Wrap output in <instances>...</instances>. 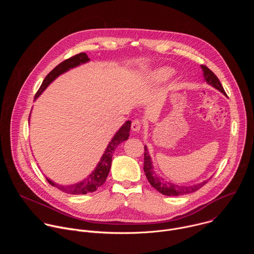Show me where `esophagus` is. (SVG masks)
I'll return each instance as SVG.
<instances>
[{
  "label": "esophagus",
  "instance_id": "34e87169",
  "mask_svg": "<svg viewBox=\"0 0 254 254\" xmlns=\"http://www.w3.org/2000/svg\"><path fill=\"white\" fill-rule=\"evenodd\" d=\"M131 129H132V131H135V132L140 131V129H141V123L138 120H134L131 123Z\"/></svg>",
  "mask_w": 254,
  "mask_h": 254
}]
</instances>
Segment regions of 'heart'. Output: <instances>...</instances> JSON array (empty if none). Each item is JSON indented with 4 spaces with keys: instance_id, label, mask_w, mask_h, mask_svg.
<instances>
[{
    "instance_id": "1",
    "label": "heart",
    "mask_w": 254,
    "mask_h": 254,
    "mask_svg": "<svg viewBox=\"0 0 254 254\" xmlns=\"http://www.w3.org/2000/svg\"><path fill=\"white\" fill-rule=\"evenodd\" d=\"M174 74V70L170 67L164 66V67H159L153 72H151V74L149 76L150 80L156 83H161L169 80Z\"/></svg>"
}]
</instances>
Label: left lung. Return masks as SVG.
I'll list each match as a JSON object with an SVG mask.
<instances>
[{
  "mask_svg": "<svg viewBox=\"0 0 254 254\" xmlns=\"http://www.w3.org/2000/svg\"><path fill=\"white\" fill-rule=\"evenodd\" d=\"M201 68L203 70V75H204V80L217 90H219L222 92L224 95H226L222 84L220 83L218 77H217L213 72L205 65H201ZM144 162H143V172L146 174V177L149 181V183L160 193L166 196H182L186 195L189 193L196 192L199 190L202 186H204L207 181H203L201 183L194 184V185H189V186H183V185H177L174 183L169 182V181H166L164 178L160 177L154 169L153 161L152 158L148 152L147 146H144Z\"/></svg>",
  "mask_w": 254,
  "mask_h": 254,
  "instance_id": "1",
  "label": "left lung"
}]
</instances>
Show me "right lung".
Here are the masks:
<instances>
[{
    "label": "right lung",
    "mask_w": 254,
    "mask_h": 254,
    "mask_svg": "<svg viewBox=\"0 0 254 254\" xmlns=\"http://www.w3.org/2000/svg\"><path fill=\"white\" fill-rule=\"evenodd\" d=\"M89 61H90V59L88 58L86 53H79L67 60H64L60 64H58L45 77L39 90L37 91V93H36L34 100L37 99L42 94V92L59 75L65 73V72H67L68 70H70L72 68H75V67H77L81 64L87 63ZM130 125H131V122L127 121L120 127V129L116 132V134L113 136L111 141L108 142L107 147H106L102 157L100 158L98 164L96 165L95 169L84 180L79 181V182L74 183V184L60 185V184L53 182V181L50 180L49 178H46L48 183L50 185H52L53 187L58 188L62 192L67 193V194H72V195H84V194L92 193V192L96 191L97 188H99L101 185H103V183L105 182V180L108 176V173H110L111 166H112V159H113L115 150L117 149V147L120 143H122L123 141H125L128 138L129 131H130Z\"/></svg>",
    "instance_id": "right-lung-1"
}]
</instances>
